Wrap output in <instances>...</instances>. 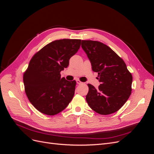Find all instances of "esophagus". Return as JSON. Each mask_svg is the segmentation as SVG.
I'll list each match as a JSON object with an SVG mask.
<instances>
[{
  "label": "esophagus",
  "mask_w": 154,
  "mask_h": 154,
  "mask_svg": "<svg viewBox=\"0 0 154 154\" xmlns=\"http://www.w3.org/2000/svg\"><path fill=\"white\" fill-rule=\"evenodd\" d=\"M76 83H78V85H80V84H82V83H83L81 81H80L79 80H76Z\"/></svg>",
  "instance_id": "1"
}]
</instances>
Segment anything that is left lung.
I'll return each instance as SVG.
<instances>
[{
  "label": "left lung",
  "mask_w": 154,
  "mask_h": 154,
  "mask_svg": "<svg viewBox=\"0 0 154 154\" xmlns=\"http://www.w3.org/2000/svg\"><path fill=\"white\" fill-rule=\"evenodd\" d=\"M82 48L98 74V88L88 84V105L96 112L107 115L116 112L131 94L132 76L123 60L109 46L97 41L82 40Z\"/></svg>",
  "instance_id": "obj_1"
}]
</instances>
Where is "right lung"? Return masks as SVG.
Segmentation results:
<instances>
[{
  "mask_svg": "<svg viewBox=\"0 0 154 154\" xmlns=\"http://www.w3.org/2000/svg\"><path fill=\"white\" fill-rule=\"evenodd\" d=\"M80 45L79 39L54 40L31 59L23 81L27 98L40 112L57 114L71 101L76 82L61 78L60 72L68 67Z\"/></svg>",
  "mask_w": 154,
  "mask_h": 154,
  "instance_id": "add662e5",
  "label": "right lung"
}]
</instances>
